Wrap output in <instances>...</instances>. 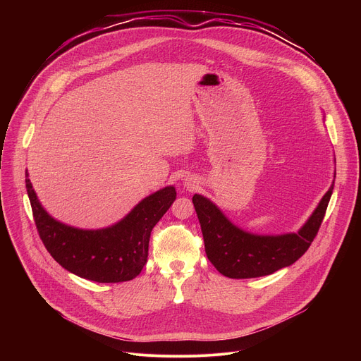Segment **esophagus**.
Masks as SVG:
<instances>
[{"label": "esophagus", "instance_id": "obj_1", "mask_svg": "<svg viewBox=\"0 0 361 361\" xmlns=\"http://www.w3.org/2000/svg\"><path fill=\"white\" fill-rule=\"evenodd\" d=\"M187 185H188V187H191V184H190V183H187Z\"/></svg>", "mask_w": 361, "mask_h": 361}]
</instances>
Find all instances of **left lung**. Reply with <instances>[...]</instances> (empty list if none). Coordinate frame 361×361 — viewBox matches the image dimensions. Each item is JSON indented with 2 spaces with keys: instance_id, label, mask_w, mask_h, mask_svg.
Here are the masks:
<instances>
[{
  "instance_id": "1",
  "label": "left lung",
  "mask_w": 361,
  "mask_h": 361,
  "mask_svg": "<svg viewBox=\"0 0 361 361\" xmlns=\"http://www.w3.org/2000/svg\"><path fill=\"white\" fill-rule=\"evenodd\" d=\"M334 184L298 233L255 235L231 224L216 205L200 194L192 204L201 224L205 254L212 264L230 279H254L291 266L312 245L323 223Z\"/></svg>"
}]
</instances>
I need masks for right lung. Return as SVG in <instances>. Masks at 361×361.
<instances>
[{
  "label": "right lung",
  "mask_w": 361,
  "mask_h": 361,
  "mask_svg": "<svg viewBox=\"0 0 361 361\" xmlns=\"http://www.w3.org/2000/svg\"><path fill=\"white\" fill-rule=\"evenodd\" d=\"M25 187L37 231L47 251L70 273L97 283H121L137 277L147 263L151 230L176 200V188L166 187L145 197L120 223L102 230H80L51 217L32 190Z\"/></svg>",
  "instance_id": "right-lung-1"
}]
</instances>
